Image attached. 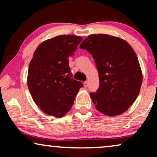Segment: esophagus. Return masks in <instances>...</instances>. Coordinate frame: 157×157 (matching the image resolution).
Wrapping results in <instances>:
<instances>
[{"instance_id":"obj_1","label":"esophagus","mask_w":157,"mask_h":157,"mask_svg":"<svg viewBox=\"0 0 157 157\" xmlns=\"http://www.w3.org/2000/svg\"><path fill=\"white\" fill-rule=\"evenodd\" d=\"M83 85H84L85 88H86L88 86V85H89V83H88V81H84V82H83Z\"/></svg>"}]
</instances>
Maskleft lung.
<instances>
[{
	"mask_svg": "<svg viewBox=\"0 0 157 157\" xmlns=\"http://www.w3.org/2000/svg\"><path fill=\"white\" fill-rule=\"evenodd\" d=\"M80 48L92 54L98 72L99 87L90 93L96 109L107 116L125 112L136 99L142 83L134 49L124 40L107 34L89 36Z\"/></svg>",
	"mask_w": 157,
	"mask_h": 157,
	"instance_id": "8db88e82",
	"label": "left lung"
}]
</instances>
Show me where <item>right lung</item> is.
I'll use <instances>...</instances> for the list:
<instances>
[{
  "mask_svg": "<svg viewBox=\"0 0 157 157\" xmlns=\"http://www.w3.org/2000/svg\"><path fill=\"white\" fill-rule=\"evenodd\" d=\"M82 38L61 35L41 43L33 53L28 72L32 98L46 114L60 118L70 110L81 81L73 78L68 58L73 56Z\"/></svg>",
  "mask_w": 157,
  "mask_h": 157,
  "instance_id": "add662e5",
  "label": "right lung"
}]
</instances>
